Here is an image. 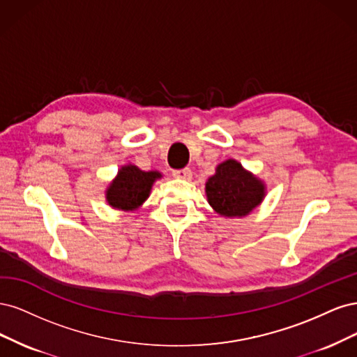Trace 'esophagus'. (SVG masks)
Returning a JSON list of instances; mask_svg holds the SVG:
<instances>
[{
    "label": "esophagus",
    "mask_w": 357,
    "mask_h": 357,
    "mask_svg": "<svg viewBox=\"0 0 357 357\" xmlns=\"http://www.w3.org/2000/svg\"><path fill=\"white\" fill-rule=\"evenodd\" d=\"M172 175H174L175 178H179V179H191V175H192V172H191V169L190 167H183V169H176V170H174L172 172Z\"/></svg>",
    "instance_id": "34e87169"
}]
</instances>
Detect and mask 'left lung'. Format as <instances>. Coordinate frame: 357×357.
<instances>
[{
	"instance_id": "8db88e82",
	"label": "left lung",
	"mask_w": 357,
	"mask_h": 357,
	"mask_svg": "<svg viewBox=\"0 0 357 357\" xmlns=\"http://www.w3.org/2000/svg\"><path fill=\"white\" fill-rule=\"evenodd\" d=\"M206 194L212 208L224 216H245L262 202L264 183L241 167L236 160H227L206 182Z\"/></svg>"
}]
</instances>
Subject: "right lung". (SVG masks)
<instances>
[{
    "instance_id": "1",
    "label": "right lung",
    "mask_w": 357,
    "mask_h": 357,
    "mask_svg": "<svg viewBox=\"0 0 357 357\" xmlns=\"http://www.w3.org/2000/svg\"><path fill=\"white\" fill-rule=\"evenodd\" d=\"M158 178H162L158 172H144L132 165L124 166L109 185L107 200L116 209H136L146 200L154 181Z\"/></svg>"
}]
</instances>
